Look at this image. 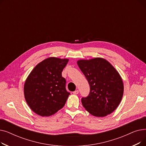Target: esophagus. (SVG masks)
<instances>
[{"instance_id":"34e87169","label":"esophagus","mask_w":146,"mask_h":146,"mask_svg":"<svg viewBox=\"0 0 146 146\" xmlns=\"http://www.w3.org/2000/svg\"><path fill=\"white\" fill-rule=\"evenodd\" d=\"M73 94H74V95H77V94H79V90H76L74 91L73 92Z\"/></svg>"}]
</instances>
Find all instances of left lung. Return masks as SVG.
Segmentation results:
<instances>
[{
  "mask_svg": "<svg viewBox=\"0 0 146 146\" xmlns=\"http://www.w3.org/2000/svg\"><path fill=\"white\" fill-rule=\"evenodd\" d=\"M78 65L90 85V93L82 99L91 115L104 117L118 106L124 94V84L118 72L105 58L79 60Z\"/></svg>",
  "mask_w": 146,
  "mask_h": 146,
  "instance_id": "8db88e82",
  "label": "left lung"
}]
</instances>
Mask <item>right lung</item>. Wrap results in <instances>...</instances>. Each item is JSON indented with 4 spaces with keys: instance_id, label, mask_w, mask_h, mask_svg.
I'll return each instance as SVG.
<instances>
[{
    "instance_id": "1",
    "label": "right lung",
    "mask_w": 146,
    "mask_h": 146,
    "mask_svg": "<svg viewBox=\"0 0 146 146\" xmlns=\"http://www.w3.org/2000/svg\"><path fill=\"white\" fill-rule=\"evenodd\" d=\"M68 58L51 57L38 63L27 77L24 86L25 101L35 113L49 117L64 106L70 93L61 72Z\"/></svg>"
}]
</instances>
